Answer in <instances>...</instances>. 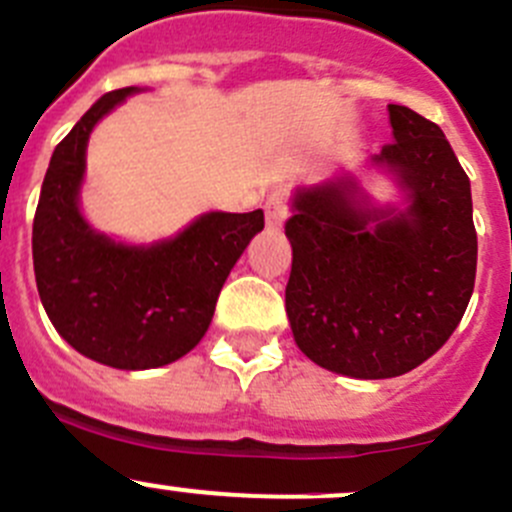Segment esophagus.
<instances>
[{
    "instance_id": "34e87169",
    "label": "esophagus",
    "mask_w": 512,
    "mask_h": 512,
    "mask_svg": "<svg viewBox=\"0 0 512 512\" xmlns=\"http://www.w3.org/2000/svg\"><path fill=\"white\" fill-rule=\"evenodd\" d=\"M267 227L270 230H277V227L285 225L287 220V205H285V197L282 195H272L270 200H267Z\"/></svg>"
}]
</instances>
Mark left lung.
<instances>
[{
    "label": "left lung",
    "instance_id": "obj_1",
    "mask_svg": "<svg viewBox=\"0 0 512 512\" xmlns=\"http://www.w3.org/2000/svg\"><path fill=\"white\" fill-rule=\"evenodd\" d=\"M388 114L393 142L365 167L400 200L380 205L342 170L297 185L285 225L292 337L315 365L357 380L433 357L463 320L478 265L470 180L443 130L403 104Z\"/></svg>",
    "mask_w": 512,
    "mask_h": 512
}]
</instances>
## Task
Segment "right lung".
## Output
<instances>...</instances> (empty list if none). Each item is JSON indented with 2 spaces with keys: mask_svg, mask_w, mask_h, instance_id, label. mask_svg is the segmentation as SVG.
I'll list each match as a JSON object with an SVG mask.
<instances>
[{
  "mask_svg": "<svg viewBox=\"0 0 512 512\" xmlns=\"http://www.w3.org/2000/svg\"><path fill=\"white\" fill-rule=\"evenodd\" d=\"M142 87L102 94L54 147L32 227L39 300L54 330L117 370L170 365L205 337L227 275L265 227L262 210L202 212L177 235L124 242L82 215L92 130Z\"/></svg>",
  "mask_w": 512,
  "mask_h": 512,
  "instance_id": "right-lung-1",
  "label": "right lung"
}]
</instances>
